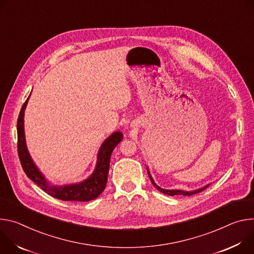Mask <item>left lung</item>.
I'll list each match as a JSON object with an SVG mask.
<instances>
[{"mask_svg":"<svg viewBox=\"0 0 254 254\" xmlns=\"http://www.w3.org/2000/svg\"><path fill=\"white\" fill-rule=\"evenodd\" d=\"M147 173H148V176H149V179H150V181H151L152 185H153V186H154V187H155L159 191H161V192H163V193H165V194H168V195H178V194H182V195H192V194H194V193H198V192H200V191L204 190L205 189H207V188L210 186V184H208V185L204 186L203 188L196 189V190H165V189H162V188H160L159 186H157V185L155 184L154 180L152 179V177H151V175H150V173H149L148 167H147Z\"/></svg>","mask_w":254,"mask_h":254,"instance_id":"8db88e82","label":"left lung"}]
</instances>
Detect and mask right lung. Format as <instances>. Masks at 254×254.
Listing matches in <instances>:
<instances>
[{"label":"right lung","instance_id":"right-lung-1","mask_svg":"<svg viewBox=\"0 0 254 254\" xmlns=\"http://www.w3.org/2000/svg\"><path fill=\"white\" fill-rule=\"evenodd\" d=\"M31 95V94H30ZM28 97L22 109L20 111L19 118L17 121V132H18V153L19 158L22 164L23 170L27 177L33 181L38 187H40L45 192L53 198L60 199L63 201H77V202H87L94 200L101 194L105 190L108 173L110 167V158L114 148L122 141L123 134L121 131L113 132L105 141L102 143L98 155L95 170L93 174L83 180L82 182L69 184V185H52L49 181L46 180L45 176L40 172L37 165L34 163L29 151H28L26 139H25V130H24V114L25 109L28 104Z\"/></svg>","mask_w":254,"mask_h":254}]
</instances>
